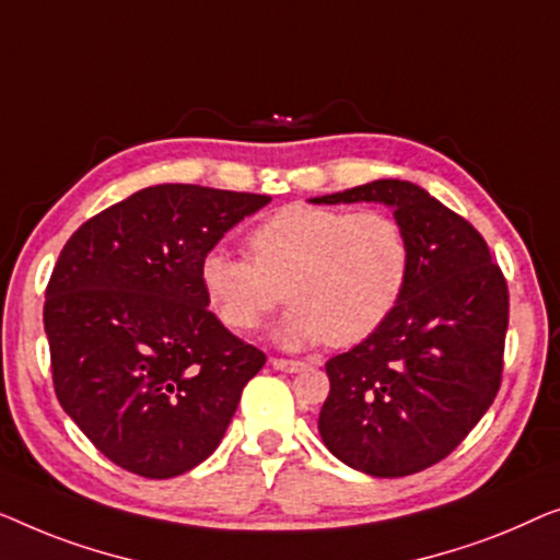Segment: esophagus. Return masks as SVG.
Wrapping results in <instances>:
<instances>
[{"mask_svg":"<svg viewBox=\"0 0 560 560\" xmlns=\"http://www.w3.org/2000/svg\"><path fill=\"white\" fill-rule=\"evenodd\" d=\"M271 365L281 370V373H302L306 370L304 360H287V358H271Z\"/></svg>","mask_w":560,"mask_h":560,"instance_id":"1","label":"esophagus"}]
</instances>
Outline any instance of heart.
Returning <instances> with one entry per match:
<instances>
[{
    "instance_id": "heart-1",
    "label": "heart",
    "mask_w": 560,
    "mask_h": 560,
    "mask_svg": "<svg viewBox=\"0 0 560 560\" xmlns=\"http://www.w3.org/2000/svg\"><path fill=\"white\" fill-rule=\"evenodd\" d=\"M254 258L212 248L200 261L205 299L225 327L250 332L283 302V348H350L385 325L408 281V241L396 218L289 205L248 235Z\"/></svg>"
}]
</instances>
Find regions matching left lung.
Segmentation results:
<instances>
[{"mask_svg":"<svg viewBox=\"0 0 560 560\" xmlns=\"http://www.w3.org/2000/svg\"><path fill=\"white\" fill-rule=\"evenodd\" d=\"M310 202H381L406 233L404 296L375 335L325 365L319 436L365 475H416L452 454L498 396L508 283L482 235L406 179Z\"/></svg>","mask_w":560,"mask_h":560,"instance_id":"obj_1","label":"left lung"}]
</instances>
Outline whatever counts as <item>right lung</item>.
Instances as JSON below:
<instances>
[{"mask_svg": "<svg viewBox=\"0 0 560 560\" xmlns=\"http://www.w3.org/2000/svg\"><path fill=\"white\" fill-rule=\"evenodd\" d=\"M269 195L154 185L70 235L45 291L62 411L101 454L149 479L215 452L266 355L208 310L200 261Z\"/></svg>", "mask_w": 560, "mask_h": 560, "instance_id": "obj_1", "label": "right lung"}]
</instances>
